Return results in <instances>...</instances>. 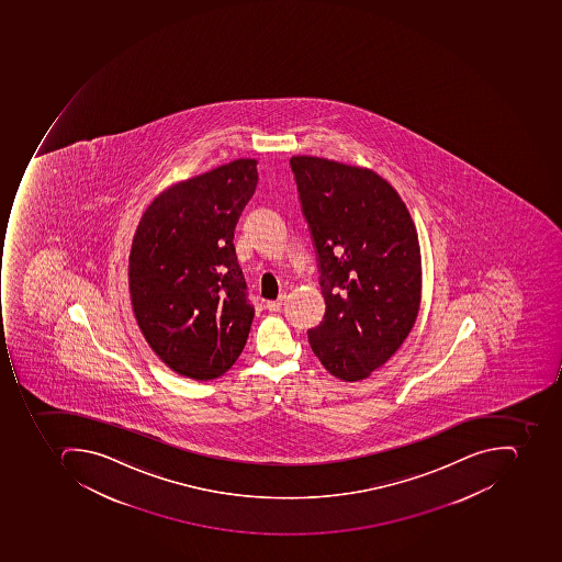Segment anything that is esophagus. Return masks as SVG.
<instances>
[{"mask_svg": "<svg viewBox=\"0 0 562 562\" xmlns=\"http://www.w3.org/2000/svg\"><path fill=\"white\" fill-rule=\"evenodd\" d=\"M283 295H280L279 299H273V301H267V304H265V306H267V310H270V311H280V307H282V304H283Z\"/></svg>", "mask_w": 562, "mask_h": 562, "instance_id": "34e87169", "label": "esophagus"}]
</instances>
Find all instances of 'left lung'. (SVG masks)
Masks as SVG:
<instances>
[{"instance_id":"8db88e82","label":"left lung","mask_w":562,"mask_h":562,"mask_svg":"<svg viewBox=\"0 0 562 562\" xmlns=\"http://www.w3.org/2000/svg\"><path fill=\"white\" fill-rule=\"evenodd\" d=\"M327 311L307 330L323 367L368 379L403 346L422 303V252L406 204L368 168L292 156Z\"/></svg>"}]
</instances>
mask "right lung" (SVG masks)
<instances>
[{
	"instance_id": "1",
	"label": "right lung",
	"mask_w": 562,
	"mask_h": 562,
	"mask_svg": "<svg viewBox=\"0 0 562 562\" xmlns=\"http://www.w3.org/2000/svg\"><path fill=\"white\" fill-rule=\"evenodd\" d=\"M256 159H235L171 186L149 204L132 240L128 289L137 325L158 358L192 380L231 370L255 307L234 232L258 183Z\"/></svg>"
}]
</instances>
